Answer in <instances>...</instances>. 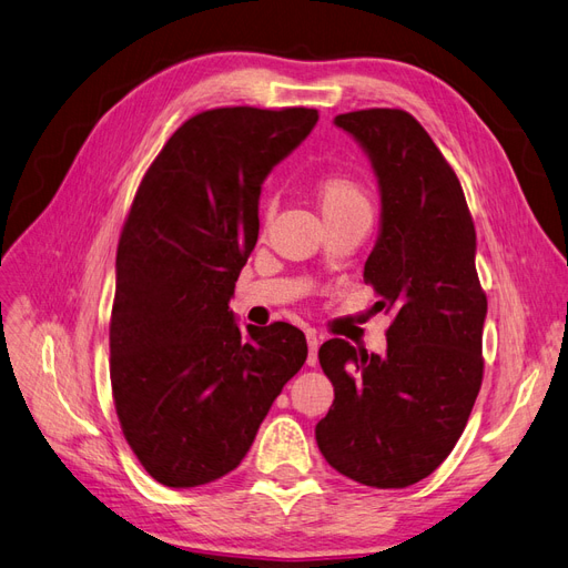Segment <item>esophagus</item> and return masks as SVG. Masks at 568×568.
Returning a JSON list of instances; mask_svg holds the SVG:
<instances>
[{
  "label": "esophagus",
  "instance_id": "obj_1",
  "mask_svg": "<svg viewBox=\"0 0 568 568\" xmlns=\"http://www.w3.org/2000/svg\"><path fill=\"white\" fill-rule=\"evenodd\" d=\"M306 344H308V358H306V363L308 365H316L318 363V344H321V339L316 337V333H306Z\"/></svg>",
  "mask_w": 568,
  "mask_h": 568
}]
</instances>
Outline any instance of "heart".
<instances>
[{
  "mask_svg": "<svg viewBox=\"0 0 568 568\" xmlns=\"http://www.w3.org/2000/svg\"><path fill=\"white\" fill-rule=\"evenodd\" d=\"M314 195L325 222H335V219H344L352 214H371L368 193H365V189L349 174L331 172L321 176L314 184ZM273 212H276V203H273V200H264L262 205L264 224H268Z\"/></svg>",
  "mask_w": 568,
  "mask_h": 568,
  "instance_id": "b5f03b06",
  "label": "heart"
}]
</instances>
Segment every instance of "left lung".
Masks as SVG:
<instances>
[{
  "label": "left lung",
  "instance_id": "obj_1",
  "mask_svg": "<svg viewBox=\"0 0 568 568\" xmlns=\"http://www.w3.org/2000/svg\"><path fill=\"white\" fill-rule=\"evenodd\" d=\"M335 124L363 145L379 181L382 231L363 281L392 323L384 356L339 337L318 349L335 400L316 442L344 477L406 488L446 460L481 389L488 302L477 233L460 179L410 113L368 108Z\"/></svg>",
  "mask_w": 568,
  "mask_h": 568
}]
</instances>
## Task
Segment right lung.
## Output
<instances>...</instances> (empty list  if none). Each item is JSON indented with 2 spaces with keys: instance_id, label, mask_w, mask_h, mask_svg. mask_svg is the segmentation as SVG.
Segmentation results:
<instances>
[{
  "instance_id": "1",
  "label": "right lung",
  "mask_w": 568,
  "mask_h": 568,
  "mask_svg": "<svg viewBox=\"0 0 568 568\" xmlns=\"http://www.w3.org/2000/svg\"><path fill=\"white\" fill-rule=\"evenodd\" d=\"M316 108H212L143 174L118 243L111 384L126 444L170 488L241 465L306 361L300 327L241 333L229 300L260 235L266 174L314 130Z\"/></svg>"
}]
</instances>
